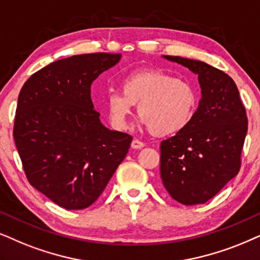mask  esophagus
<instances>
[{
  "label": "esophagus",
  "mask_w": 260,
  "mask_h": 260,
  "mask_svg": "<svg viewBox=\"0 0 260 260\" xmlns=\"http://www.w3.org/2000/svg\"><path fill=\"white\" fill-rule=\"evenodd\" d=\"M144 146H145V144H144L143 141H140L138 139H133L132 144H131V147H132V149H134V150H140V149H143Z\"/></svg>",
  "instance_id": "1"
}]
</instances>
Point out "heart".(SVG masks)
Segmentation results:
<instances>
[{
    "label": "heart",
    "instance_id": "obj_1",
    "mask_svg": "<svg viewBox=\"0 0 260 260\" xmlns=\"http://www.w3.org/2000/svg\"><path fill=\"white\" fill-rule=\"evenodd\" d=\"M138 104L140 123L157 137H168L188 126L198 107V92L190 81L158 70L134 71L121 79V91H110L106 109L111 126L128 127Z\"/></svg>",
    "mask_w": 260,
    "mask_h": 260
}]
</instances>
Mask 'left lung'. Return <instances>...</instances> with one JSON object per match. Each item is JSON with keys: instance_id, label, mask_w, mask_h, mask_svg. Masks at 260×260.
<instances>
[{"instance_id": "8db88e82", "label": "left lung", "mask_w": 260, "mask_h": 260, "mask_svg": "<svg viewBox=\"0 0 260 260\" xmlns=\"http://www.w3.org/2000/svg\"><path fill=\"white\" fill-rule=\"evenodd\" d=\"M164 57L198 74L202 100L188 126L160 143V177L176 202L204 204L238 175L247 115L224 72L202 61Z\"/></svg>"}]
</instances>
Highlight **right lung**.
Wrapping results in <instances>:
<instances>
[{
    "instance_id": "add662e5",
    "label": "right lung",
    "mask_w": 260,
    "mask_h": 260,
    "mask_svg": "<svg viewBox=\"0 0 260 260\" xmlns=\"http://www.w3.org/2000/svg\"><path fill=\"white\" fill-rule=\"evenodd\" d=\"M121 54L75 55L36 72L22 86L13 136L28 182L66 210L92 205L133 138L110 131L93 109L91 84Z\"/></svg>"
}]
</instances>
